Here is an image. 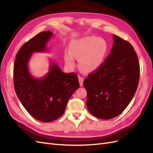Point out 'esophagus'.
<instances>
[{
	"label": "esophagus",
	"instance_id": "esophagus-1",
	"mask_svg": "<svg viewBox=\"0 0 153 153\" xmlns=\"http://www.w3.org/2000/svg\"><path fill=\"white\" fill-rule=\"evenodd\" d=\"M78 79H79L80 85L81 87L83 86V82H84V78L80 76H78Z\"/></svg>",
	"mask_w": 153,
	"mask_h": 153
}]
</instances>
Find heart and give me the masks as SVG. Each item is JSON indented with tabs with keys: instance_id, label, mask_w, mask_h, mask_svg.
Returning <instances> with one entry per match:
<instances>
[{
	"instance_id": "1",
	"label": "heart",
	"mask_w": 153,
	"mask_h": 153,
	"mask_svg": "<svg viewBox=\"0 0 153 153\" xmlns=\"http://www.w3.org/2000/svg\"><path fill=\"white\" fill-rule=\"evenodd\" d=\"M70 51H67L64 59L68 66H75L76 58H79V66L83 71L94 72L103 64L108 52V44L102 38L85 36L70 43Z\"/></svg>"
}]
</instances>
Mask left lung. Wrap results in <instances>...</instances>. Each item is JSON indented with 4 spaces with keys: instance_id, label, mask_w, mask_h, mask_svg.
Here are the masks:
<instances>
[{
    "instance_id": "left-lung-1",
    "label": "left lung",
    "mask_w": 153,
    "mask_h": 153,
    "mask_svg": "<svg viewBox=\"0 0 153 153\" xmlns=\"http://www.w3.org/2000/svg\"><path fill=\"white\" fill-rule=\"evenodd\" d=\"M113 40L103 64L84 81L88 110L102 119L123 112L135 94L140 77L139 62L132 45L114 34Z\"/></svg>"
}]
</instances>
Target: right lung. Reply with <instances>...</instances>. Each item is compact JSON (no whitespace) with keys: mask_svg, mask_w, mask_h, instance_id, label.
Listing matches in <instances>:
<instances>
[{"mask_svg":"<svg viewBox=\"0 0 153 153\" xmlns=\"http://www.w3.org/2000/svg\"><path fill=\"white\" fill-rule=\"evenodd\" d=\"M52 36V32L47 30L26 42L16 55L13 69L18 99L32 117L45 123L61 116L69 99L80 86L76 73H64L53 61L45 76L35 78L30 74L28 66L32 53L47 51V44Z\"/></svg>","mask_w":153,"mask_h":153,"instance_id":"add662e5","label":"right lung"}]
</instances>
